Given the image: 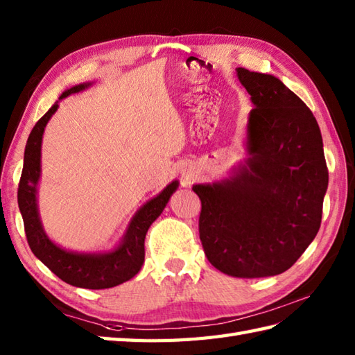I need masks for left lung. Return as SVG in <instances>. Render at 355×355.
Instances as JSON below:
<instances>
[{"instance_id": "left-lung-1", "label": "left lung", "mask_w": 355, "mask_h": 355, "mask_svg": "<svg viewBox=\"0 0 355 355\" xmlns=\"http://www.w3.org/2000/svg\"><path fill=\"white\" fill-rule=\"evenodd\" d=\"M236 76L254 105L248 157L230 178L193 184L200 239L225 275L275 276L300 258L320 227L328 189L322 134L310 108L277 78L243 67Z\"/></svg>"}]
</instances>
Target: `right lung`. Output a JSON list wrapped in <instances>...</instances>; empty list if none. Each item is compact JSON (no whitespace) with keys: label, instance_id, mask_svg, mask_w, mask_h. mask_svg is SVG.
I'll return each instance as SVG.
<instances>
[{"label":"right lung","instance_id":"right-lung-1","mask_svg":"<svg viewBox=\"0 0 355 355\" xmlns=\"http://www.w3.org/2000/svg\"><path fill=\"white\" fill-rule=\"evenodd\" d=\"M92 82L71 87L59 97V101L73 93L88 88ZM58 102L37 120L27 139L24 150V166L18 186V206L24 221L27 243L33 254L44 266L64 282L88 290L111 288L130 281L139 273L145 261V236L163 209L168 205L171 195L177 191L178 182H172L157 195L143 205L134 215L123 239L108 253H76L64 250L56 245L44 232L37 212V182L41 177V143L45 125L58 110Z\"/></svg>","mask_w":355,"mask_h":355}]
</instances>
